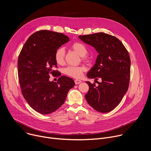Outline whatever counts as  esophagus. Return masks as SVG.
Listing matches in <instances>:
<instances>
[{
    "label": "esophagus",
    "instance_id": "34e87169",
    "mask_svg": "<svg viewBox=\"0 0 151 151\" xmlns=\"http://www.w3.org/2000/svg\"><path fill=\"white\" fill-rule=\"evenodd\" d=\"M74 82H75V83H76V85H78V84H79V83H82V81L80 80H78V79L75 80Z\"/></svg>",
    "mask_w": 151,
    "mask_h": 151
}]
</instances>
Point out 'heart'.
Here are the masks:
<instances>
[{
    "mask_svg": "<svg viewBox=\"0 0 151 151\" xmlns=\"http://www.w3.org/2000/svg\"><path fill=\"white\" fill-rule=\"evenodd\" d=\"M71 48L76 51L79 55L83 57L87 54V49L85 45L80 42H75L71 45ZM65 51L63 48H58L54 54L55 60L57 64L61 65L64 62ZM85 67L83 66H69L64 69V73L69 76L74 78H80L85 71Z\"/></svg>",
    "mask_w": 151,
    "mask_h": 151,
    "instance_id": "1",
    "label": "heart"
}]
</instances>
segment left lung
<instances>
[{
    "instance_id": "left-lung-1",
    "label": "left lung",
    "mask_w": 151,
    "mask_h": 151,
    "mask_svg": "<svg viewBox=\"0 0 151 151\" xmlns=\"http://www.w3.org/2000/svg\"><path fill=\"white\" fill-rule=\"evenodd\" d=\"M78 38L94 47L99 54L87 77L101 80L97 86L86 82L89 91L85 99L95 110L110 112L119 105L128 89L131 73L129 53L119 39L106 33L79 36Z\"/></svg>"
}]
</instances>
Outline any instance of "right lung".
<instances>
[{
  "mask_svg": "<svg viewBox=\"0 0 151 151\" xmlns=\"http://www.w3.org/2000/svg\"><path fill=\"white\" fill-rule=\"evenodd\" d=\"M69 41L62 33L41 30L32 34L20 52L18 76L22 93L29 105L37 112L48 114L64 103L74 80L61 76L57 82L50 81V75H57L54 54L56 50ZM58 75L57 76H59Z\"/></svg>",
  "mask_w": 151,
  "mask_h": 151,
  "instance_id": "right-lung-1",
  "label": "right lung"
}]
</instances>
